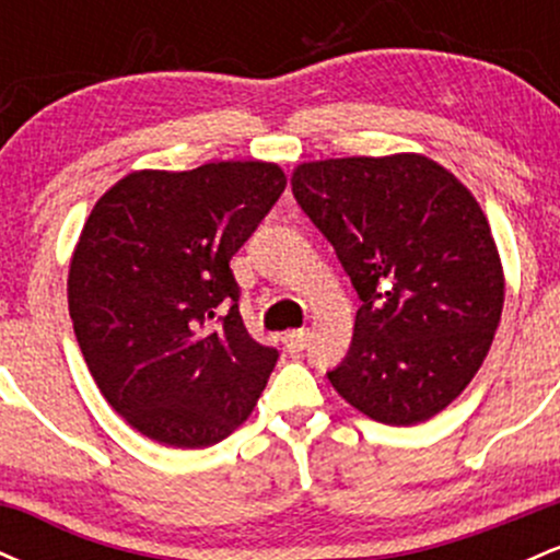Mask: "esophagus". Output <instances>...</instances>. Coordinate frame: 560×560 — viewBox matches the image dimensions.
Instances as JSON below:
<instances>
[{"mask_svg": "<svg viewBox=\"0 0 560 560\" xmlns=\"http://www.w3.org/2000/svg\"><path fill=\"white\" fill-rule=\"evenodd\" d=\"M307 345V331L305 329H294L284 334V347L289 352H302Z\"/></svg>", "mask_w": 560, "mask_h": 560, "instance_id": "34e87169", "label": "esophagus"}]
</instances>
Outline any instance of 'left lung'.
Instances as JSON below:
<instances>
[{"instance_id":"1","label":"left lung","mask_w":560,"mask_h":560,"mask_svg":"<svg viewBox=\"0 0 560 560\" xmlns=\"http://www.w3.org/2000/svg\"><path fill=\"white\" fill-rule=\"evenodd\" d=\"M292 191L361 298L331 387L389 427L429 421L468 387L503 313L477 197L419 152L300 163Z\"/></svg>"}]
</instances>
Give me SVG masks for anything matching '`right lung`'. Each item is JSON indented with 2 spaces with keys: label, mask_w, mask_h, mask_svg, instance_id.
<instances>
[{
  "label": "right lung",
  "mask_w": 560,
  "mask_h": 560,
  "mask_svg": "<svg viewBox=\"0 0 560 560\" xmlns=\"http://www.w3.org/2000/svg\"><path fill=\"white\" fill-rule=\"evenodd\" d=\"M284 186L262 160L131 171L83 223L68 271L75 339L115 413L160 445L226 440L266 389L279 352L244 329L229 262Z\"/></svg>",
  "instance_id": "obj_1"
}]
</instances>
